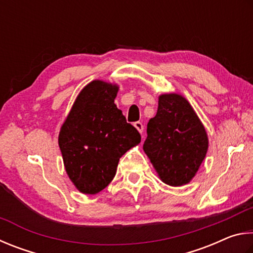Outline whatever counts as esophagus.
Masks as SVG:
<instances>
[{"label": "esophagus", "mask_w": 253, "mask_h": 253, "mask_svg": "<svg viewBox=\"0 0 253 253\" xmlns=\"http://www.w3.org/2000/svg\"><path fill=\"white\" fill-rule=\"evenodd\" d=\"M134 126L136 127V129H138V131L140 132V133H142V132H143V129H144V126H143L142 122H140V121L135 122V123H134Z\"/></svg>", "instance_id": "esophagus-1"}]
</instances>
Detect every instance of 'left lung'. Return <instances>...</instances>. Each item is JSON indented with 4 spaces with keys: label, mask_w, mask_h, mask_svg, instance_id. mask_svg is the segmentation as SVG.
Listing matches in <instances>:
<instances>
[{
    "label": "left lung",
    "mask_w": 253,
    "mask_h": 253,
    "mask_svg": "<svg viewBox=\"0 0 253 253\" xmlns=\"http://www.w3.org/2000/svg\"><path fill=\"white\" fill-rule=\"evenodd\" d=\"M143 150L163 182H190L205 159L208 136L192 106L179 94L159 97L156 117L147 126Z\"/></svg>",
    "instance_id": "obj_1"
}]
</instances>
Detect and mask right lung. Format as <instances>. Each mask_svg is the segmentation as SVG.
<instances>
[{
  "mask_svg": "<svg viewBox=\"0 0 253 253\" xmlns=\"http://www.w3.org/2000/svg\"><path fill=\"white\" fill-rule=\"evenodd\" d=\"M118 86L92 81L80 92L59 134L66 173L80 192L95 194L113 180L120 158L141 141L114 104Z\"/></svg>",
  "mask_w": 253,
  "mask_h": 253,
  "instance_id": "add662e5",
  "label": "right lung"
}]
</instances>
